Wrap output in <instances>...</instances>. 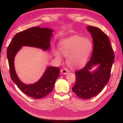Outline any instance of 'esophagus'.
Here are the masks:
<instances>
[{"label": "esophagus", "mask_w": 123, "mask_h": 123, "mask_svg": "<svg viewBox=\"0 0 123 123\" xmlns=\"http://www.w3.org/2000/svg\"><path fill=\"white\" fill-rule=\"evenodd\" d=\"M61 73H62V74H67L69 72V71L68 69H67L66 68H64V69H62L61 70Z\"/></svg>", "instance_id": "1"}]
</instances>
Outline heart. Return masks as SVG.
Masks as SVG:
<instances>
[{
    "label": "heart",
    "mask_w": 123,
    "mask_h": 123,
    "mask_svg": "<svg viewBox=\"0 0 123 123\" xmlns=\"http://www.w3.org/2000/svg\"><path fill=\"white\" fill-rule=\"evenodd\" d=\"M92 48L93 44L90 39L78 36L64 39L59 46L62 54L67 56V64L73 68L80 67L85 64ZM54 55L57 60H61L62 56L59 51L54 50Z\"/></svg>",
    "instance_id": "1"
}]
</instances>
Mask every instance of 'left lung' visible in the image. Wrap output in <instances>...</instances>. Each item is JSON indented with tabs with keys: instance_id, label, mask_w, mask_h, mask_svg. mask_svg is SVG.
I'll return each mask as SVG.
<instances>
[{
	"instance_id": "obj_1",
	"label": "left lung",
	"mask_w": 123,
	"mask_h": 123,
	"mask_svg": "<svg viewBox=\"0 0 123 123\" xmlns=\"http://www.w3.org/2000/svg\"><path fill=\"white\" fill-rule=\"evenodd\" d=\"M94 47L91 57L84 67L76 71L75 83L73 92L82 99H90L99 94L108 82L114 60L113 50L108 37L100 29L89 25ZM99 65L92 73L90 70L94 65Z\"/></svg>"
}]
</instances>
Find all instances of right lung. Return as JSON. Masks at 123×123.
Instances as JSON below:
<instances>
[{
	"label": "right lung",
	"mask_w": 123,
	"mask_h": 123,
	"mask_svg": "<svg viewBox=\"0 0 123 123\" xmlns=\"http://www.w3.org/2000/svg\"><path fill=\"white\" fill-rule=\"evenodd\" d=\"M53 30L33 27L18 33L14 36L7 50L10 74L13 82L24 93L33 98L39 99L49 94L53 90L56 80L59 76L60 69L48 67L40 79L37 82L27 85L18 79L14 68V57L22 48L29 46L40 48L43 50L50 49V39Z\"/></svg>",
	"instance_id": "1"
}]
</instances>
